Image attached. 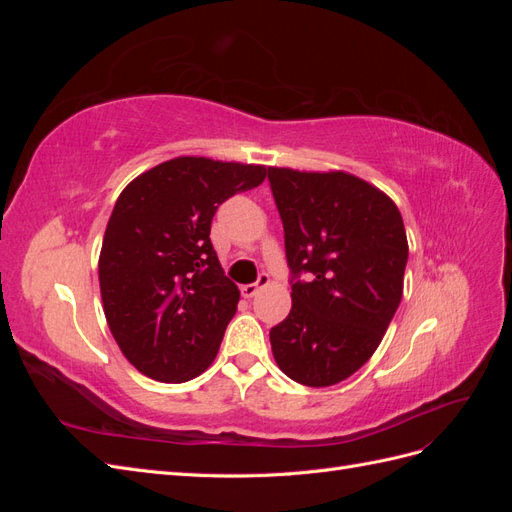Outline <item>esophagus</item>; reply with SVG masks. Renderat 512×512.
<instances>
[{
  "label": "esophagus",
  "mask_w": 512,
  "mask_h": 512,
  "mask_svg": "<svg viewBox=\"0 0 512 512\" xmlns=\"http://www.w3.org/2000/svg\"><path fill=\"white\" fill-rule=\"evenodd\" d=\"M269 282H271V277H269V273H260L258 275V280L254 282V284H245L241 290H243V294L245 297H254V294L260 290V288H265V286H269Z\"/></svg>",
  "instance_id": "34e87169"
}]
</instances>
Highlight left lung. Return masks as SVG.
<instances>
[{"mask_svg": "<svg viewBox=\"0 0 512 512\" xmlns=\"http://www.w3.org/2000/svg\"><path fill=\"white\" fill-rule=\"evenodd\" d=\"M267 175L292 284V309L271 329V350L294 382L331 386L369 361L397 312L408 262L404 220L389 196L342 170Z\"/></svg>", "mask_w": 512, "mask_h": 512, "instance_id": "1", "label": "left lung"}]
</instances>
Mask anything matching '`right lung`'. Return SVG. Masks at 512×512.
<instances>
[{"label":"right lung","mask_w":512,"mask_h":512,"mask_svg":"<svg viewBox=\"0 0 512 512\" xmlns=\"http://www.w3.org/2000/svg\"><path fill=\"white\" fill-rule=\"evenodd\" d=\"M265 177V166L175 158L119 194L102 241L100 292L108 329L141 374L185 382L213 363L239 288L213 250L211 220Z\"/></svg>","instance_id":"obj_1"}]
</instances>
